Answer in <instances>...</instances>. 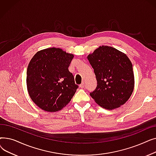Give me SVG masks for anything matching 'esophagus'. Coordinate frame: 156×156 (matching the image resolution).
Here are the masks:
<instances>
[{
  "label": "esophagus",
  "instance_id": "1",
  "mask_svg": "<svg viewBox=\"0 0 156 156\" xmlns=\"http://www.w3.org/2000/svg\"><path fill=\"white\" fill-rule=\"evenodd\" d=\"M84 86H85V83H84V81H83L82 83H81V84L80 85V87L81 88H83L84 87Z\"/></svg>",
  "mask_w": 156,
  "mask_h": 156
}]
</instances>
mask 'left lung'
<instances>
[{
	"mask_svg": "<svg viewBox=\"0 0 156 156\" xmlns=\"http://www.w3.org/2000/svg\"><path fill=\"white\" fill-rule=\"evenodd\" d=\"M94 70L97 85L90 95L106 109L123 105L134 88L132 64L126 54L115 48L102 46L88 55Z\"/></svg>",
	"mask_w": 156,
	"mask_h": 156,
	"instance_id": "left-lung-1",
	"label": "left lung"
}]
</instances>
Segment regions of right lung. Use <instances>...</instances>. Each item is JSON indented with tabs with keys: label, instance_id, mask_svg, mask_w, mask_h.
<instances>
[{
	"label": "right lung",
	"instance_id": "obj_1",
	"mask_svg": "<svg viewBox=\"0 0 156 156\" xmlns=\"http://www.w3.org/2000/svg\"><path fill=\"white\" fill-rule=\"evenodd\" d=\"M74 57L59 48L35 54L27 68V84L31 100L45 111L61 110L71 101L78 85L68 68Z\"/></svg>",
	"mask_w": 156,
	"mask_h": 156
}]
</instances>
